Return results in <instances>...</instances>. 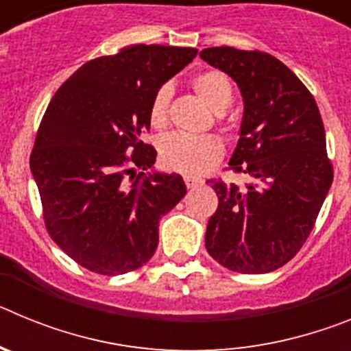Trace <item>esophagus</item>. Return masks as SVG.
I'll return each instance as SVG.
<instances>
[{"label": "esophagus", "instance_id": "obj_1", "mask_svg": "<svg viewBox=\"0 0 351 351\" xmlns=\"http://www.w3.org/2000/svg\"><path fill=\"white\" fill-rule=\"evenodd\" d=\"M184 182H186V186H188V190H197L198 186L204 184V179L193 178V176H186Z\"/></svg>", "mask_w": 351, "mask_h": 351}]
</instances>
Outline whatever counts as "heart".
<instances>
[{
  "instance_id": "obj_1",
  "label": "heart",
  "mask_w": 351,
  "mask_h": 351,
  "mask_svg": "<svg viewBox=\"0 0 351 351\" xmlns=\"http://www.w3.org/2000/svg\"><path fill=\"white\" fill-rule=\"evenodd\" d=\"M193 86L204 100L218 114L219 125H225L223 114L232 105L234 89L225 73L218 70H207L193 79ZM172 98V86L163 84L154 93L149 105V121L153 128L163 130L169 125V107ZM223 156V145L216 137L209 135H188L170 133L160 144L161 165L172 172L184 176H202L218 165Z\"/></svg>"
}]
</instances>
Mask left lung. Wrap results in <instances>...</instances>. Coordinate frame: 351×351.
<instances>
[{"instance_id":"left-lung-1","label":"left lung","mask_w":351,"mask_h":351,"mask_svg":"<svg viewBox=\"0 0 351 351\" xmlns=\"http://www.w3.org/2000/svg\"><path fill=\"white\" fill-rule=\"evenodd\" d=\"M200 58L230 75L243 93L241 138L230 169L251 178L244 186L207 181L218 209L207 223L206 247L230 271L265 274L299 253L332 184L324 121L309 89L274 56L210 47Z\"/></svg>"}]
</instances>
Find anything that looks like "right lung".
I'll return each instance as SVG.
<instances>
[{
  "mask_svg": "<svg viewBox=\"0 0 351 351\" xmlns=\"http://www.w3.org/2000/svg\"><path fill=\"white\" fill-rule=\"evenodd\" d=\"M197 49L130 45L63 82L36 133L29 167L58 246L88 271L126 274L158 247V223L186 195L179 173H145L156 149L141 141L154 93Z\"/></svg>",
  "mask_w": 351,
  "mask_h": 351,
  "instance_id": "right-lung-1",
  "label": "right lung"
}]
</instances>
